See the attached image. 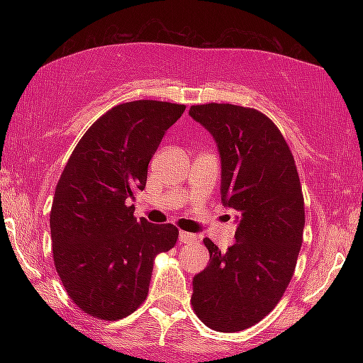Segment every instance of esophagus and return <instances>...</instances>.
Segmentation results:
<instances>
[{
    "instance_id": "esophagus-1",
    "label": "esophagus",
    "mask_w": 363,
    "mask_h": 363,
    "mask_svg": "<svg viewBox=\"0 0 363 363\" xmlns=\"http://www.w3.org/2000/svg\"><path fill=\"white\" fill-rule=\"evenodd\" d=\"M179 242L187 243V245L195 243V242H196V235H194V233H190V232L181 230V232H179Z\"/></svg>"
}]
</instances>
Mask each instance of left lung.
I'll list each match as a JSON object with an SVG mask.
<instances>
[{"label": "left lung", "mask_w": 363, "mask_h": 363, "mask_svg": "<svg viewBox=\"0 0 363 363\" xmlns=\"http://www.w3.org/2000/svg\"><path fill=\"white\" fill-rule=\"evenodd\" d=\"M190 116L220 153V200L238 214L235 243L194 277L192 303L208 328L235 333L261 322L284 296L304 232V196L285 138L267 115L233 104H200Z\"/></svg>", "instance_id": "1"}]
</instances>
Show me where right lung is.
<instances>
[{
  "label": "right lung",
  "mask_w": 363,
  "mask_h": 363,
  "mask_svg": "<svg viewBox=\"0 0 363 363\" xmlns=\"http://www.w3.org/2000/svg\"><path fill=\"white\" fill-rule=\"evenodd\" d=\"M182 104L133 101L97 118L67 162L54 194V266L67 294L99 320L133 314L149 294L155 257L174 247L173 224L134 218L126 200L144 190L149 162Z\"/></svg>",
  "instance_id": "right-lung-1"
}]
</instances>
